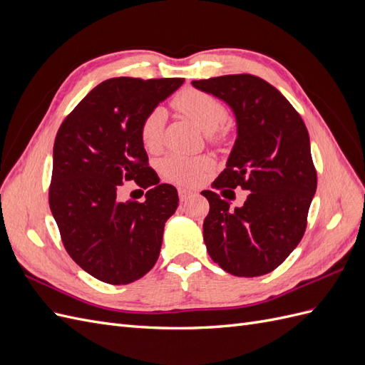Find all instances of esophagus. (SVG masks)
I'll return each mask as SVG.
<instances>
[{"label": "esophagus", "instance_id": "esophagus-1", "mask_svg": "<svg viewBox=\"0 0 365 365\" xmlns=\"http://www.w3.org/2000/svg\"><path fill=\"white\" fill-rule=\"evenodd\" d=\"M192 196H195V193L192 192V190H185V189H180V200L184 202V201H187L189 200V197H192Z\"/></svg>", "mask_w": 365, "mask_h": 365}]
</instances>
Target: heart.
Returning <instances> with one entry per match:
<instances>
[{
    "instance_id": "b5f03b06",
    "label": "heart",
    "mask_w": 365,
    "mask_h": 365,
    "mask_svg": "<svg viewBox=\"0 0 365 365\" xmlns=\"http://www.w3.org/2000/svg\"><path fill=\"white\" fill-rule=\"evenodd\" d=\"M173 108L184 117L193 120L195 123L210 132V141L220 143L225 140V130L220 128L228 117L225 103L216 96L196 90V88H185L173 97ZM165 114L164 109L157 106L143 117L140 123V140L148 152H157L163 146ZM213 168V161L208 157H185L180 153H172L165 157L160 169L165 178L192 185L202 178V175Z\"/></svg>"
}]
</instances>
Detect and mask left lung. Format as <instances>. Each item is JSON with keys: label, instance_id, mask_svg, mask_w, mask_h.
Here are the masks:
<instances>
[{"label": "left lung", "instance_id": "obj_1", "mask_svg": "<svg viewBox=\"0 0 365 365\" xmlns=\"http://www.w3.org/2000/svg\"><path fill=\"white\" fill-rule=\"evenodd\" d=\"M192 83L222 98L236 114L235 148L213 187L250 192L235 210L217 193L202 192L210 202L202 227L207 251L224 271L259 277L280 267L306 231L317 190L306 125L288 98L257 76L228 74Z\"/></svg>", "mask_w": 365, "mask_h": 365}]
</instances>
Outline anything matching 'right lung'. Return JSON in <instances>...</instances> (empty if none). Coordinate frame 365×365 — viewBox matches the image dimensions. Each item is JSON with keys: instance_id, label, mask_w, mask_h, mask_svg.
Listing matches in <instances>:
<instances>
[{"instance_id": "1", "label": "right lung", "mask_w": 365, "mask_h": 365, "mask_svg": "<svg viewBox=\"0 0 365 365\" xmlns=\"http://www.w3.org/2000/svg\"><path fill=\"white\" fill-rule=\"evenodd\" d=\"M182 82L181 77L108 79L59 126L48 204L65 250L97 280L128 284L158 260L164 224L180 200L175 187L160 184L149 165L140 123ZM128 180L151 187L146 202L118 201Z\"/></svg>"}]
</instances>
